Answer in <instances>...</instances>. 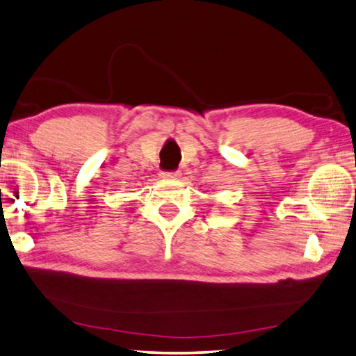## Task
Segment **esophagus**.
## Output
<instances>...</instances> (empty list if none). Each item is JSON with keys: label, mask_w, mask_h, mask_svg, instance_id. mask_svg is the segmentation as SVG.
<instances>
[{"label": "esophagus", "mask_w": 356, "mask_h": 356, "mask_svg": "<svg viewBox=\"0 0 356 356\" xmlns=\"http://www.w3.org/2000/svg\"><path fill=\"white\" fill-rule=\"evenodd\" d=\"M165 179H179L180 177V172L179 171H172V172H163L161 174Z\"/></svg>", "instance_id": "esophagus-1"}]
</instances>
